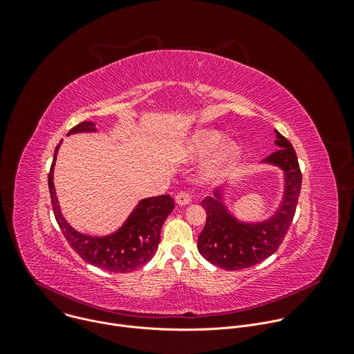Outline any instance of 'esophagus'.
I'll list each match as a JSON object with an SVG mask.
<instances>
[{"instance_id": "1", "label": "esophagus", "mask_w": 354, "mask_h": 354, "mask_svg": "<svg viewBox=\"0 0 354 354\" xmlns=\"http://www.w3.org/2000/svg\"><path fill=\"white\" fill-rule=\"evenodd\" d=\"M175 201H176L178 206H186V205H189L190 201H192V197H190V194L186 193V192H179V193L175 196Z\"/></svg>"}]
</instances>
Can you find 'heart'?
Returning <instances> with one entry per match:
<instances>
[{
    "instance_id": "heart-1",
    "label": "heart",
    "mask_w": 354,
    "mask_h": 354,
    "mask_svg": "<svg viewBox=\"0 0 354 354\" xmlns=\"http://www.w3.org/2000/svg\"><path fill=\"white\" fill-rule=\"evenodd\" d=\"M227 137L224 133L218 130H200L194 133L183 145L180 154L186 160H205L221 151L214 160L206 167L205 175L209 179H214L221 176L238 158L239 149L234 142H227L224 146Z\"/></svg>"
}]
</instances>
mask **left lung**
I'll return each instance as SVG.
<instances>
[{"label": "left lung", "mask_w": 354, "mask_h": 354, "mask_svg": "<svg viewBox=\"0 0 354 354\" xmlns=\"http://www.w3.org/2000/svg\"><path fill=\"white\" fill-rule=\"evenodd\" d=\"M274 144L279 147L262 164L277 167L284 175L283 197L276 212L262 221H242L225 205L224 187L216 189L201 206L207 213L205 230L197 239L200 255L225 270L252 268L272 257L284 239L295 214L301 190V171L291 142L277 130Z\"/></svg>", "instance_id": "8db88e82"}]
</instances>
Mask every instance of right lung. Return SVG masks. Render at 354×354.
<instances>
[{
    "label": "right lung",
    "mask_w": 354,
    "mask_h": 354,
    "mask_svg": "<svg viewBox=\"0 0 354 354\" xmlns=\"http://www.w3.org/2000/svg\"><path fill=\"white\" fill-rule=\"evenodd\" d=\"M95 131L96 126L93 122H82L74 126L67 136ZM62 142L56 147L53 164L48 172V190L55 217L71 248L85 262L106 272L129 273L145 265L158 249L162 224L175 206L174 198L169 194L141 198L122 227L108 235L99 236L80 232L64 218L53 182L56 158Z\"/></svg>",
    "instance_id": "obj_1"
}]
</instances>
